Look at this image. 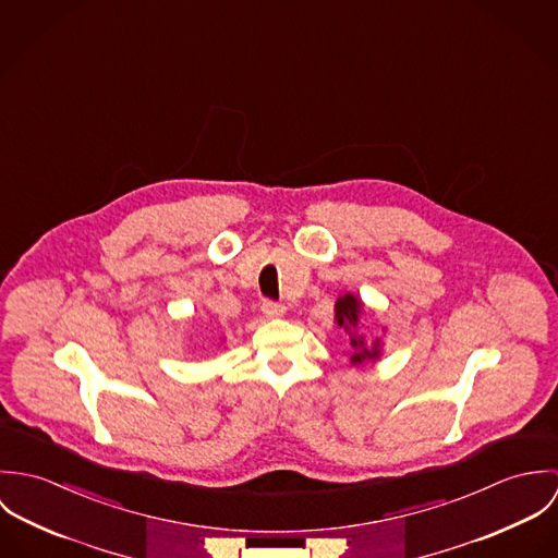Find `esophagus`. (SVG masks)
I'll return each instance as SVG.
<instances>
[{"mask_svg":"<svg viewBox=\"0 0 558 558\" xmlns=\"http://www.w3.org/2000/svg\"><path fill=\"white\" fill-rule=\"evenodd\" d=\"M262 314L268 319H279L286 316V307L283 305H277L272 301H264L262 303Z\"/></svg>","mask_w":558,"mask_h":558,"instance_id":"obj_1","label":"esophagus"}]
</instances>
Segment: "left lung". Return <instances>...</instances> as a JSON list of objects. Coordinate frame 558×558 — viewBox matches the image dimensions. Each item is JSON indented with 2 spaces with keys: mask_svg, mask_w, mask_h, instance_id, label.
Masks as SVG:
<instances>
[{
  "mask_svg": "<svg viewBox=\"0 0 558 558\" xmlns=\"http://www.w3.org/2000/svg\"><path fill=\"white\" fill-rule=\"evenodd\" d=\"M363 314H365V303L359 296H354L352 292H345L335 303V324L339 328H343L350 339V365L352 367L374 365L383 356V339L380 337L369 339V335L359 328ZM383 332H387L385 326H383Z\"/></svg>",
  "mask_w": 558,
  "mask_h": 558,
  "instance_id": "left-lung-1",
  "label": "left lung"
}]
</instances>
